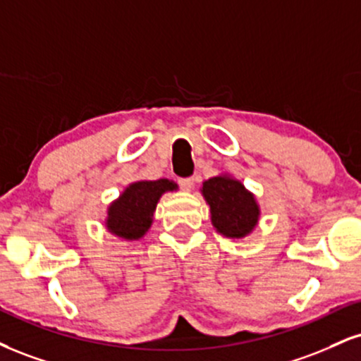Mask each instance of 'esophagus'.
Wrapping results in <instances>:
<instances>
[{
	"label": "esophagus",
	"mask_w": 361,
	"mask_h": 361,
	"mask_svg": "<svg viewBox=\"0 0 361 361\" xmlns=\"http://www.w3.org/2000/svg\"><path fill=\"white\" fill-rule=\"evenodd\" d=\"M178 183H180L183 192H192L195 181H193V178H181V180H178Z\"/></svg>",
	"instance_id": "obj_1"
}]
</instances>
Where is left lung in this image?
<instances>
[{"mask_svg": "<svg viewBox=\"0 0 361 361\" xmlns=\"http://www.w3.org/2000/svg\"><path fill=\"white\" fill-rule=\"evenodd\" d=\"M203 198L210 207V220L216 233L233 238H245L259 225L260 207L255 195L228 173H220L203 181Z\"/></svg>", "mask_w": 361, "mask_h": 361, "instance_id": "left-lung-1", "label": "left lung"}]
</instances>
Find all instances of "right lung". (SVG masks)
<instances>
[{"label":"right lung","instance_id":"1","mask_svg":"<svg viewBox=\"0 0 361 361\" xmlns=\"http://www.w3.org/2000/svg\"><path fill=\"white\" fill-rule=\"evenodd\" d=\"M168 192H178V185L168 178L129 183L107 207L106 230L121 240L142 238L153 225L159 198Z\"/></svg>","mask_w":361,"mask_h":361}]
</instances>
